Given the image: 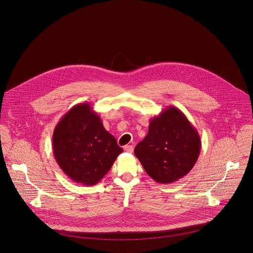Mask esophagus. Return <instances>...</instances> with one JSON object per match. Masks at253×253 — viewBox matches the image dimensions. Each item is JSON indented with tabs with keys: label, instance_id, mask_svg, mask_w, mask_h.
Returning <instances> with one entry per match:
<instances>
[{
	"label": "esophagus",
	"instance_id": "obj_1",
	"mask_svg": "<svg viewBox=\"0 0 253 253\" xmlns=\"http://www.w3.org/2000/svg\"><path fill=\"white\" fill-rule=\"evenodd\" d=\"M123 149L127 153H132L133 152V148H132V146H131V145H126V146H124Z\"/></svg>",
	"mask_w": 253,
	"mask_h": 253
}]
</instances>
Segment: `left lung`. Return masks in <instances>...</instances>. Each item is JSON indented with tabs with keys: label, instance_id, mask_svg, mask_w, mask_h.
I'll return each mask as SVG.
<instances>
[{
	"label": "left lung",
	"instance_id": "8db88e82",
	"mask_svg": "<svg viewBox=\"0 0 253 253\" xmlns=\"http://www.w3.org/2000/svg\"><path fill=\"white\" fill-rule=\"evenodd\" d=\"M201 151L199 133L179 109L169 106L150 121L144 139L134 155L157 183L181 179L195 165Z\"/></svg>",
	"mask_w": 253,
	"mask_h": 253
}]
</instances>
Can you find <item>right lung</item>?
<instances>
[{
    "mask_svg": "<svg viewBox=\"0 0 253 253\" xmlns=\"http://www.w3.org/2000/svg\"><path fill=\"white\" fill-rule=\"evenodd\" d=\"M54 157L71 180L93 186L123 152L90 103H79L58 122L52 138Z\"/></svg>",
    "mask_w": 253,
    "mask_h": 253,
    "instance_id": "obj_1",
    "label": "right lung"
}]
</instances>
